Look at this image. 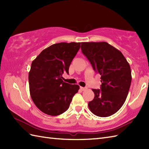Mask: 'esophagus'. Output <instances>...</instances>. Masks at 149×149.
Here are the masks:
<instances>
[{"label": "esophagus", "instance_id": "esophagus-1", "mask_svg": "<svg viewBox=\"0 0 149 149\" xmlns=\"http://www.w3.org/2000/svg\"><path fill=\"white\" fill-rule=\"evenodd\" d=\"M80 89L82 91H85L86 90H87V88L86 87H80Z\"/></svg>", "mask_w": 149, "mask_h": 149}]
</instances>
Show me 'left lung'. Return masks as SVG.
<instances>
[{
	"instance_id": "left-lung-1",
	"label": "left lung",
	"mask_w": 149,
	"mask_h": 149,
	"mask_svg": "<svg viewBox=\"0 0 149 149\" xmlns=\"http://www.w3.org/2000/svg\"><path fill=\"white\" fill-rule=\"evenodd\" d=\"M81 50L101 75L100 90L95 94L88 107L94 115L107 117L113 115L124 104L131 86V67L122 53L107 42H82Z\"/></svg>"
}]
</instances>
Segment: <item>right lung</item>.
Listing matches in <instances>:
<instances>
[{"label": "right lung", "mask_w": 149, "mask_h": 149, "mask_svg": "<svg viewBox=\"0 0 149 149\" xmlns=\"http://www.w3.org/2000/svg\"><path fill=\"white\" fill-rule=\"evenodd\" d=\"M81 43L61 42L42 50L33 60L29 72L31 97L40 111L57 116L68 109L79 86L63 81L80 49Z\"/></svg>", "instance_id": "1"}]
</instances>
